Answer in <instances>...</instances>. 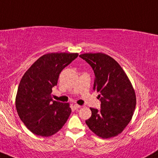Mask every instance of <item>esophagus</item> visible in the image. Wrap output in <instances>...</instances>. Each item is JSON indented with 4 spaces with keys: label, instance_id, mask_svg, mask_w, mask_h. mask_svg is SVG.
Segmentation results:
<instances>
[{
    "label": "esophagus",
    "instance_id": "1",
    "mask_svg": "<svg viewBox=\"0 0 158 158\" xmlns=\"http://www.w3.org/2000/svg\"><path fill=\"white\" fill-rule=\"evenodd\" d=\"M81 106H79V105H77V104H75L73 106V108H74V109H75V110H77V109H79L80 108H81Z\"/></svg>",
    "mask_w": 158,
    "mask_h": 158
}]
</instances>
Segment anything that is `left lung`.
Segmentation results:
<instances>
[{
  "mask_svg": "<svg viewBox=\"0 0 158 158\" xmlns=\"http://www.w3.org/2000/svg\"><path fill=\"white\" fill-rule=\"evenodd\" d=\"M92 67L93 89L100 93L101 109L91 108V117L85 123L93 133L110 139L123 131L133 117L136 106L134 89L127 75L114 58L102 52L79 56Z\"/></svg>",
  "mask_w": 158,
  "mask_h": 158,
  "instance_id": "1",
  "label": "left lung"
}]
</instances>
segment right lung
<instances>
[{"label":"right lung","mask_w":158,"mask_h":158,"mask_svg":"<svg viewBox=\"0 0 158 158\" xmlns=\"http://www.w3.org/2000/svg\"><path fill=\"white\" fill-rule=\"evenodd\" d=\"M78 56L77 53L51 52L41 56L25 72L15 100L17 114L35 135H54L66 123L72 110L69 103L54 101L52 89L59 74Z\"/></svg>","instance_id":"right-lung-1"}]
</instances>
